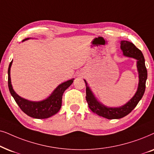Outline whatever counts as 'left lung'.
Wrapping results in <instances>:
<instances>
[{
	"mask_svg": "<svg viewBox=\"0 0 154 154\" xmlns=\"http://www.w3.org/2000/svg\"><path fill=\"white\" fill-rule=\"evenodd\" d=\"M124 56L134 58L137 60V69L139 72V87L135 95L131 98L130 101L125 105L120 108H108L98 103L91 90L87 85L86 88V100L91 110L94 113H96L99 116L110 119H120L126 116L136 107L139 101H140L144 95L146 88V81L147 79V69L145 65V60L141 51L137 48L132 43L128 41H122L120 46Z\"/></svg>",
	"mask_w": 154,
	"mask_h": 154,
	"instance_id": "left-lung-1",
	"label": "left lung"
}]
</instances>
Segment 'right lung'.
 Instances as JSON below:
<instances>
[{
  "label": "right lung",
  "instance_id": "obj_1",
  "mask_svg": "<svg viewBox=\"0 0 154 154\" xmlns=\"http://www.w3.org/2000/svg\"><path fill=\"white\" fill-rule=\"evenodd\" d=\"M28 38H25V41ZM13 60L11 61L8 67V88L11 95L15 99V101L19 107L24 113L34 118L45 119L53 116L60 110L62 106V98L64 91L70 86L73 82V79L68 80L61 84L56 88V90L48 98L44 101L35 102L29 101L28 100L22 98L15 93L13 89L10 81V67H11Z\"/></svg>",
  "mask_w": 154,
  "mask_h": 154
}]
</instances>
